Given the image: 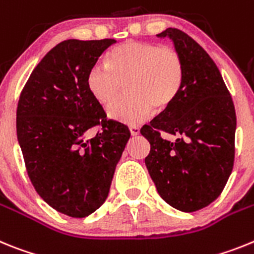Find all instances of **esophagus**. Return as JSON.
<instances>
[{"label": "esophagus", "instance_id": "1", "mask_svg": "<svg viewBox=\"0 0 254 254\" xmlns=\"http://www.w3.org/2000/svg\"><path fill=\"white\" fill-rule=\"evenodd\" d=\"M129 129H130V134H131L133 136H135L139 134V127H130Z\"/></svg>", "mask_w": 254, "mask_h": 254}]
</instances>
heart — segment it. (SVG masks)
<instances>
[{"instance_id":"1","label":"heart","mask_w":254,"mask_h":254,"mask_svg":"<svg viewBox=\"0 0 254 254\" xmlns=\"http://www.w3.org/2000/svg\"><path fill=\"white\" fill-rule=\"evenodd\" d=\"M185 66L175 48L152 42H125L110 52L109 65L90 67L87 85L102 106L112 105L127 84L129 97L109 109L111 119L135 125L147 120L151 110L169 107L184 85Z\"/></svg>"}]
</instances>
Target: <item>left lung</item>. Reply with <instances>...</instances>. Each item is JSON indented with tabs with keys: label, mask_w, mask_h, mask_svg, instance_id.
Here are the masks:
<instances>
[{
	"label": "left lung",
	"mask_w": 254,
	"mask_h": 254,
	"mask_svg": "<svg viewBox=\"0 0 254 254\" xmlns=\"http://www.w3.org/2000/svg\"><path fill=\"white\" fill-rule=\"evenodd\" d=\"M183 57L184 85L169 107L140 129L151 151L145 166L161 198L183 212L212 203L224 190L234 166L237 115L213 60L187 33L169 28ZM162 133L178 136L170 142Z\"/></svg>",
	"instance_id": "8db88e82"
}]
</instances>
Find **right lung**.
<instances>
[{
	"label": "right lung",
	"mask_w": 254,
	"mask_h": 254,
	"mask_svg": "<svg viewBox=\"0 0 254 254\" xmlns=\"http://www.w3.org/2000/svg\"><path fill=\"white\" fill-rule=\"evenodd\" d=\"M115 39H67L35 66L21 90L16 134L26 173L46 203L70 217L100 208L130 131L106 118L87 76ZM100 126L93 138L86 131Z\"/></svg>",
	"instance_id": "add662e5"
}]
</instances>
